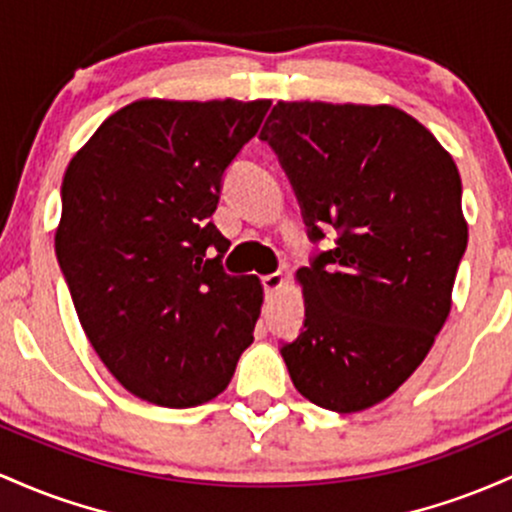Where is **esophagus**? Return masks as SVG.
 <instances>
[{"instance_id":"esophagus-1","label":"esophagus","mask_w":512,"mask_h":512,"mask_svg":"<svg viewBox=\"0 0 512 512\" xmlns=\"http://www.w3.org/2000/svg\"><path fill=\"white\" fill-rule=\"evenodd\" d=\"M261 285H263V290H266V295L273 297L275 292L283 290V285H285L283 273H268V275H263Z\"/></svg>"}]
</instances>
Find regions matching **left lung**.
<instances>
[{
  "label": "left lung",
  "instance_id": "8db88e82",
  "mask_svg": "<svg viewBox=\"0 0 512 512\" xmlns=\"http://www.w3.org/2000/svg\"><path fill=\"white\" fill-rule=\"evenodd\" d=\"M314 244L297 271L304 329L280 346L290 380L321 409L355 413L413 375L452 307L467 249L450 154L394 106L278 101L261 130Z\"/></svg>",
  "mask_w": 512,
  "mask_h": 512
}]
</instances>
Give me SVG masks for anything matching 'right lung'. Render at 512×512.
Instances as JSON below:
<instances>
[{
    "label": "right lung",
    "instance_id": "obj_1",
    "mask_svg": "<svg viewBox=\"0 0 512 512\" xmlns=\"http://www.w3.org/2000/svg\"><path fill=\"white\" fill-rule=\"evenodd\" d=\"M268 108L266 99L135 101L67 166L57 263L103 365L149 404L215 399L254 341L261 280L225 273L229 241L210 217L227 166Z\"/></svg>",
    "mask_w": 512,
    "mask_h": 512
}]
</instances>
